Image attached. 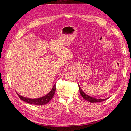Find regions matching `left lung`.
<instances>
[{
    "instance_id": "left-lung-1",
    "label": "left lung",
    "mask_w": 131,
    "mask_h": 131,
    "mask_svg": "<svg viewBox=\"0 0 131 131\" xmlns=\"http://www.w3.org/2000/svg\"><path fill=\"white\" fill-rule=\"evenodd\" d=\"M79 86V91H80V95L82 96V97H83V99H84L85 100H87L88 101L91 102H101V101H104L105 100H106V99H95V98H92L90 96H89L88 95H87L85 93H84L83 92V91L82 90V89L80 88V86L78 85Z\"/></svg>"
}]
</instances>
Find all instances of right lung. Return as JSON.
I'll return each instance as SVG.
<instances>
[{"label": "right lung", "mask_w": 131, "mask_h": 131, "mask_svg": "<svg viewBox=\"0 0 131 131\" xmlns=\"http://www.w3.org/2000/svg\"><path fill=\"white\" fill-rule=\"evenodd\" d=\"M55 91H56V85L53 86V88L52 89L51 92H50L48 94H47V95L44 96L42 97H40V98L34 99L24 97L23 96L19 95L18 93L17 94L19 98L21 100H23V101L26 102L27 103H29V104L36 105H43L47 104V103L51 101V100L53 98V97L54 95Z\"/></svg>", "instance_id": "add662e5"}]
</instances>
